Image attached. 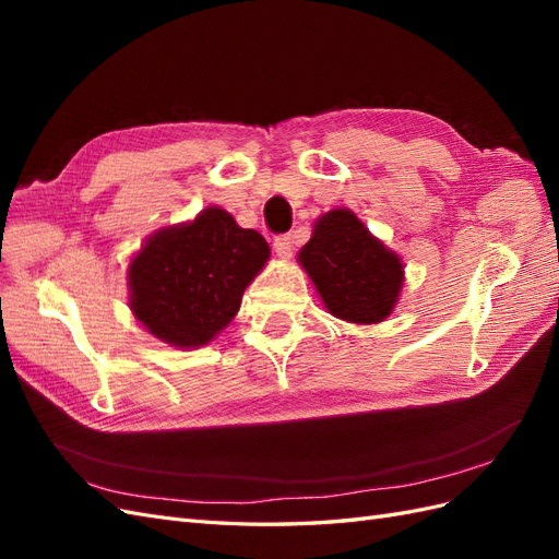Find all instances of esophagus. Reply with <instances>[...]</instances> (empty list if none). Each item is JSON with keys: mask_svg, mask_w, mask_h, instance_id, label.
I'll return each instance as SVG.
<instances>
[{"mask_svg": "<svg viewBox=\"0 0 559 559\" xmlns=\"http://www.w3.org/2000/svg\"><path fill=\"white\" fill-rule=\"evenodd\" d=\"M273 247H275V253L282 261H289L292 253H294V238H292V235H277Z\"/></svg>", "mask_w": 559, "mask_h": 559, "instance_id": "esophagus-1", "label": "esophagus"}]
</instances>
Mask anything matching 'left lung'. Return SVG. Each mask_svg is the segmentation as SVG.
<instances>
[{
  "instance_id": "1",
  "label": "left lung",
  "mask_w": 559,
  "mask_h": 559,
  "mask_svg": "<svg viewBox=\"0 0 559 559\" xmlns=\"http://www.w3.org/2000/svg\"><path fill=\"white\" fill-rule=\"evenodd\" d=\"M298 265L308 273L324 308L359 326L380 324L392 314L405 282L399 253L347 207L317 218L308 245L298 251Z\"/></svg>"
}]
</instances>
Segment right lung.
<instances>
[{"label": "right lung", "instance_id": "1", "mask_svg": "<svg viewBox=\"0 0 559 559\" xmlns=\"http://www.w3.org/2000/svg\"><path fill=\"white\" fill-rule=\"evenodd\" d=\"M270 259L263 235L222 207L148 235L128 263V306L146 333L179 349L210 345L238 314Z\"/></svg>", "mask_w": 559, "mask_h": 559}]
</instances>
